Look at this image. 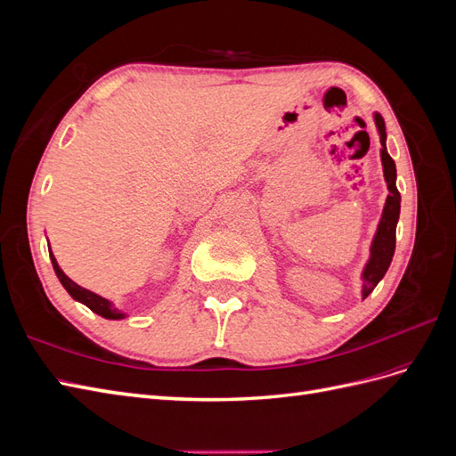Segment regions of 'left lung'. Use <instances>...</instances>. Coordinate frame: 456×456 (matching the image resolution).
Masks as SVG:
<instances>
[{
  "mask_svg": "<svg viewBox=\"0 0 456 456\" xmlns=\"http://www.w3.org/2000/svg\"><path fill=\"white\" fill-rule=\"evenodd\" d=\"M375 118V126L377 131L380 134V159H382V171H384V181L388 184V198H386L384 209H382V216L380 223L377 226L375 238L370 241V255L367 265L362 272V297L367 298L372 289L379 285V281L384 278V273L388 272L390 262L394 258V251H395V226L399 220V209H402V196H399L397 186H395V163L388 154V148H386V126L384 119L379 112L372 114Z\"/></svg>",
  "mask_w": 456,
  "mask_h": 456,
  "instance_id": "left-lung-1",
  "label": "left lung"
}]
</instances>
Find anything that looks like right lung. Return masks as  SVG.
<instances>
[{"label":"right lung","mask_w":456,"mask_h":456,"mask_svg":"<svg viewBox=\"0 0 456 456\" xmlns=\"http://www.w3.org/2000/svg\"><path fill=\"white\" fill-rule=\"evenodd\" d=\"M49 256H51V262H53V268H54V273H57L59 281L62 283V287L68 291V295H70L74 300L81 302V305H86L89 310H93L94 314H99L102 317H106V320H123V317H127L126 312H121L114 306L112 300H108L101 295H96L93 291H89V289H84L79 287L77 283H74L68 275L62 272V268L59 266L57 258H54L51 247H49Z\"/></svg>","instance_id":"add662e5"}]
</instances>
